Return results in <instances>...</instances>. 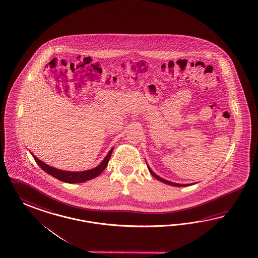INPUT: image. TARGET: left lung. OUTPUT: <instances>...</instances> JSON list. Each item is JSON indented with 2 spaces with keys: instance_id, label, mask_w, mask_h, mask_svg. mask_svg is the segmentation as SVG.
Here are the masks:
<instances>
[{
  "instance_id": "8db88e82",
  "label": "left lung",
  "mask_w": 258,
  "mask_h": 258,
  "mask_svg": "<svg viewBox=\"0 0 258 258\" xmlns=\"http://www.w3.org/2000/svg\"><path fill=\"white\" fill-rule=\"evenodd\" d=\"M149 169L150 173H151V175H154L157 179H158L159 181H161V182H164L166 183V184H169V185H172V186H177V187H184V186H188L189 184H178V183H174V182H171V181H168V180H165V179H163L162 177H159L158 175H156L150 168H148Z\"/></svg>"
}]
</instances>
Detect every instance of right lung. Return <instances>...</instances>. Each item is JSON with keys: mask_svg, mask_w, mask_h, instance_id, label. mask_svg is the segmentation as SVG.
I'll return each instance as SVG.
<instances>
[{"mask_svg": "<svg viewBox=\"0 0 258 258\" xmlns=\"http://www.w3.org/2000/svg\"><path fill=\"white\" fill-rule=\"evenodd\" d=\"M113 149L110 150L108 155L103 159V161L100 163V165L91 170L88 171H83V172H67V171H61L58 170L56 168L50 167L49 165L43 163L38 158H36L33 155V158L36 162L38 163V165L42 168L44 172H46L50 175L58 178V180H61L63 182L67 183H80L90 180L92 178L97 177L98 175H100L102 173V171L106 168L108 164L109 159L111 158V154H112Z\"/></svg>", "mask_w": 258, "mask_h": 258, "instance_id": "add662e5", "label": "right lung"}]
</instances>
